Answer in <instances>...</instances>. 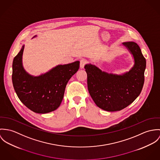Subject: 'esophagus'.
I'll use <instances>...</instances> for the list:
<instances>
[{"mask_svg": "<svg viewBox=\"0 0 160 160\" xmlns=\"http://www.w3.org/2000/svg\"><path fill=\"white\" fill-rule=\"evenodd\" d=\"M86 64H87V60L85 59H82L80 61V68H81V69H83Z\"/></svg>", "mask_w": 160, "mask_h": 160, "instance_id": "obj_1", "label": "esophagus"}]
</instances>
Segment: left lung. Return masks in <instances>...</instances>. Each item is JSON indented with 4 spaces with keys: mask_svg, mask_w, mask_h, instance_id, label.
Returning a JSON list of instances; mask_svg holds the SVG:
<instances>
[{
    "mask_svg": "<svg viewBox=\"0 0 160 160\" xmlns=\"http://www.w3.org/2000/svg\"><path fill=\"white\" fill-rule=\"evenodd\" d=\"M132 54L134 65L123 75L102 71L96 66H85L89 93L96 106L108 111H119L131 104L141 92L144 83L146 60L134 42L123 43Z\"/></svg>",
    "mask_w": 160,
    "mask_h": 160,
    "instance_id": "1",
    "label": "left lung"
}]
</instances>
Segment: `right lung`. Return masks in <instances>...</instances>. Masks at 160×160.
<instances>
[{
	"mask_svg": "<svg viewBox=\"0 0 160 160\" xmlns=\"http://www.w3.org/2000/svg\"><path fill=\"white\" fill-rule=\"evenodd\" d=\"M22 46L13 61L12 82L18 98L28 108L38 113L57 109L61 103L66 85L79 69L80 62L58 65L38 77L29 75L22 65Z\"/></svg>",
	"mask_w": 160,
	"mask_h": 160,
	"instance_id": "obj_1",
	"label": "right lung"
}]
</instances>
